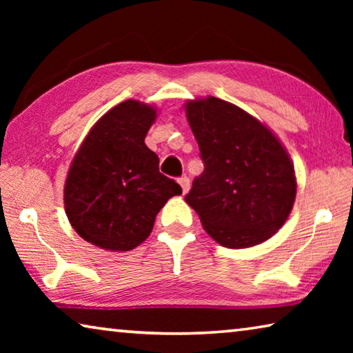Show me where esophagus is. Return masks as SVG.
Wrapping results in <instances>:
<instances>
[{
  "instance_id": "34e87169",
  "label": "esophagus",
  "mask_w": 353,
  "mask_h": 353,
  "mask_svg": "<svg viewBox=\"0 0 353 353\" xmlns=\"http://www.w3.org/2000/svg\"><path fill=\"white\" fill-rule=\"evenodd\" d=\"M179 183H181L183 194L188 193V190H190V179L187 176H182L181 179H179Z\"/></svg>"
}]
</instances>
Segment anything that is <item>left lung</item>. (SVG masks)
<instances>
[{
    "mask_svg": "<svg viewBox=\"0 0 353 353\" xmlns=\"http://www.w3.org/2000/svg\"><path fill=\"white\" fill-rule=\"evenodd\" d=\"M204 171L187 204L221 246L243 249L271 238L296 199L294 165L270 129L235 104L208 97L185 105Z\"/></svg>",
    "mask_w": 353,
    "mask_h": 353,
    "instance_id": "1",
    "label": "left lung"
}]
</instances>
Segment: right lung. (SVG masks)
I'll return each mask as SVG.
<instances>
[{"instance_id": "obj_1", "label": "right lung", "mask_w": 353, "mask_h": 353, "mask_svg": "<svg viewBox=\"0 0 353 353\" xmlns=\"http://www.w3.org/2000/svg\"><path fill=\"white\" fill-rule=\"evenodd\" d=\"M154 119V107L124 101L98 119L71 162L65 212L77 235L101 249L139 246L166 201L182 194L145 145Z\"/></svg>"}]
</instances>
